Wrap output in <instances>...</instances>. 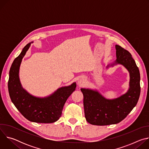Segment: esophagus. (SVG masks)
Here are the masks:
<instances>
[{
  "mask_svg": "<svg viewBox=\"0 0 149 149\" xmlns=\"http://www.w3.org/2000/svg\"><path fill=\"white\" fill-rule=\"evenodd\" d=\"M85 81H86V80H85L84 78H80V79H79V81H78V84H79V85H82L83 84H84Z\"/></svg>",
  "mask_w": 149,
  "mask_h": 149,
  "instance_id": "obj_1",
  "label": "esophagus"
}]
</instances>
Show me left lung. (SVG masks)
<instances>
[{"label":"left lung","mask_w":149,"mask_h":149,"mask_svg":"<svg viewBox=\"0 0 149 149\" xmlns=\"http://www.w3.org/2000/svg\"><path fill=\"white\" fill-rule=\"evenodd\" d=\"M117 59L106 68L117 64L124 66L130 74L129 88L121 96L107 99L97 90L81 88L84 95L85 117L93 125L115 124L124 120L136 105L140 94V75L139 68L131 54L116 45Z\"/></svg>","instance_id":"left-lung-1"}]
</instances>
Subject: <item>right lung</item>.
Listing matches in <instances>:
<instances>
[{"mask_svg": "<svg viewBox=\"0 0 149 149\" xmlns=\"http://www.w3.org/2000/svg\"><path fill=\"white\" fill-rule=\"evenodd\" d=\"M33 42L28 44L19 55L13 61L9 71L8 91L12 102L27 120L38 123H52L61 116L66 101L75 90L76 82L62 87L52 94L38 97L32 95L25 90L19 79V68L22 59Z\"/></svg>", "mask_w": 149, "mask_h": 149, "instance_id": "1", "label": "right lung"}]
</instances>
